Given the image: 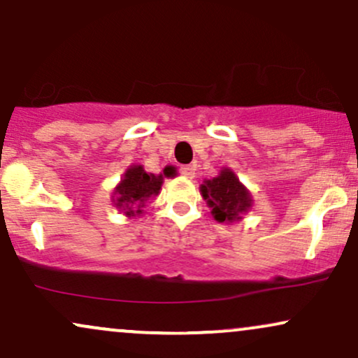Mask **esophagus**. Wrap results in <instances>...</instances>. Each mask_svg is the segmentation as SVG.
<instances>
[{"label": "esophagus", "mask_w": 358, "mask_h": 358, "mask_svg": "<svg viewBox=\"0 0 358 358\" xmlns=\"http://www.w3.org/2000/svg\"><path fill=\"white\" fill-rule=\"evenodd\" d=\"M180 173L183 176H187V178H193L195 176V165H185L180 168Z\"/></svg>", "instance_id": "obj_1"}]
</instances>
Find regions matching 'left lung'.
<instances>
[{
  "label": "left lung",
  "mask_w": 358,
  "mask_h": 358,
  "mask_svg": "<svg viewBox=\"0 0 358 358\" xmlns=\"http://www.w3.org/2000/svg\"><path fill=\"white\" fill-rule=\"evenodd\" d=\"M200 192L212 208V215L220 223H234L242 220V215L252 208V195L240 183L230 168L223 170L212 180H205Z\"/></svg>",
  "instance_id": "left-lung-1"
}]
</instances>
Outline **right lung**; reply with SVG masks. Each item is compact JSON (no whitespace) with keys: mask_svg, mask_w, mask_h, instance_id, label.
I'll list each match as a JSON object with an SVG mask.
<instances>
[{"mask_svg":"<svg viewBox=\"0 0 358 358\" xmlns=\"http://www.w3.org/2000/svg\"><path fill=\"white\" fill-rule=\"evenodd\" d=\"M163 176L146 173L141 165H131L124 171L122 182L113 190V205L127 217H135L143 212V206L150 198L162 190Z\"/></svg>","mask_w":358,"mask_h":358,"instance_id":"right-lung-1","label":"right lung"}]
</instances>
